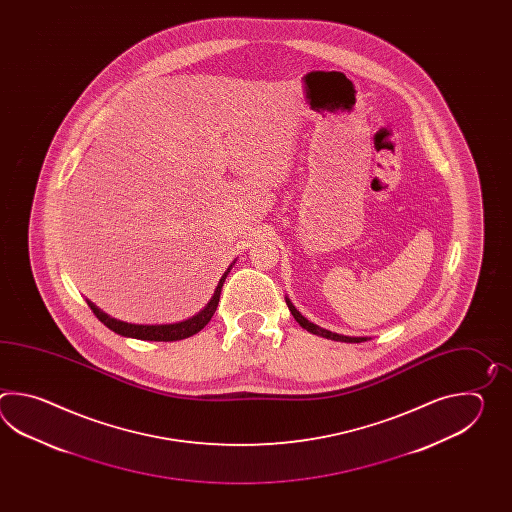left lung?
Returning a JSON list of instances; mask_svg holds the SVG:
<instances>
[{"label":"left lung","instance_id":"1","mask_svg":"<svg viewBox=\"0 0 512 512\" xmlns=\"http://www.w3.org/2000/svg\"><path fill=\"white\" fill-rule=\"evenodd\" d=\"M285 302H287V307H289V311H291V315L294 316V320L300 324V326L307 329L309 333H313V335H318V337L329 338V340H337V342H353V344H359V342H366L368 337H346V335H338V333H331V331H327L324 327H318L313 322H309L305 316L300 315V311H296V307L291 304V300L285 296Z\"/></svg>","mask_w":512,"mask_h":512}]
</instances>
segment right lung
I'll list each match as a JSON object with an SVG mask.
<instances>
[{
    "label": "right lung",
    "instance_id": "right-lung-1",
    "mask_svg": "<svg viewBox=\"0 0 512 512\" xmlns=\"http://www.w3.org/2000/svg\"><path fill=\"white\" fill-rule=\"evenodd\" d=\"M236 263V261H234ZM232 265L225 271V274L221 276L218 287L214 291V296L210 298V302L205 305V309H201L196 316L183 320V322H177V324H161V326H142V324H128V322H120L117 318H111V316L102 313L98 309L97 305L91 304L87 300V305L91 307V311L95 313L98 320L109 327L111 331L119 333L122 337L139 338V340H155V342H174V340H183V338L192 337L199 333L203 327L207 326L210 322V318L216 313L219 304V294H221V287L225 283V278L229 274Z\"/></svg>",
    "mask_w": 512,
    "mask_h": 512
}]
</instances>
